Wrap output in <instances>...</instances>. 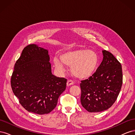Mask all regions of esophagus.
<instances>
[{
  "instance_id": "obj_1",
  "label": "esophagus",
  "mask_w": 135,
  "mask_h": 135,
  "mask_svg": "<svg viewBox=\"0 0 135 135\" xmlns=\"http://www.w3.org/2000/svg\"><path fill=\"white\" fill-rule=\"evenodd\" d=\"M73 84H74V81H73L72 80H68L66 83L68 86H70V85H73Z\"/></svg>"
}]
</instances>
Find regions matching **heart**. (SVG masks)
Wrapping results in <instances>:
<instances>
[{
  "label": "heart",
  "instance_id": "heart-1",
  "mask_svg": "<svg viewBox=\"0 0 135 135\" xmlns=\"http://www.w3.org/2000/svg\"><path fill=\"white\" fill-rule=\"evenodd\" d=\"M60 58L64 64L71 66L73 75L79 79L91 76L96 70L99 62L96 52L84 48L65 52L61 55ZM54 63L56 68L60 71H64V65L59 59H55Z\"/></svg>",
  "mask_w": 135,
  "mask_h": 135
}]
</instances>
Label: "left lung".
I'll use <instances>...</instances> for the list:
<instances>
[{
	"label": "left lung",
	"mask_w": 135,
	"mask_h": 135,
	"mask_svg": "<svg viewBox=\"0 0 135 135\" xmlns=\"http://www.w3.org/2000/svg\"><path fill=\"white\" fill-rule=\"evenodd\" d=\"M103 62L87 79L81 81L80 102L88 112L98 113L110 108L119 95L123 83L122 65L111 53L103 51Z\"/></svg>",
	"instance_id": "left-lung-1"
}]
</instances>
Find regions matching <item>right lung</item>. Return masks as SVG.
I'll list each match as a JSON object with an SVG mask.
<instances>
[{
  "label": "right lung",
  "instance_id": "add662e5",
  "mask_svg": "<svg viewBox=\"0 0 135 135\" xmlns=\"http://www.w3.org/2000/svg\"><path fill=\"white\" fill-rule=\"evenodd\" d=\"M47 50L29 44L16 61L11 84L15 95L27 111L42 115L54 110L66 87L67 79L52 74Z\"/></svg>",
  "mask_w": 135,
  "mask_h": 135
}]
</instances>
